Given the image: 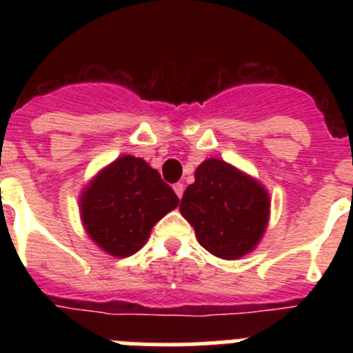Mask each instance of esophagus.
I'll list each match as a JSON object with an SVG mask.
<instances>
[{"instance_id":"1","label":"esophagus","mask_w":353,"mask_h":353,"mask_svg":"<svg viewBox=\"0 0 353 353\" xmlns=\"http://www.w3.org/2000/svg\"><path fill=\"white\" fill-rule=\"evenodd\" d=\"M173 189H174V192H176V196H179V198H182L183 196V189H185V187H183V183H174L173 185Z\"/></svg>"}]
</instances>
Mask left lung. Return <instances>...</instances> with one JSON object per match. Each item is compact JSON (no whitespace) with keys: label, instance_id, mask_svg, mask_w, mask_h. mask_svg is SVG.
Here are the masks:
<instances>
[{"label":"left lung","instance_id":"obj_1","mask_svg":"<svg viewBox=\"0 0 353 353\" xmlns=\"http://www.w3.org/2000/svg\"><path fill=\"white\" fill-rule=\"evenodd\" d=\"M180 212L199 245L223 260H239L256 248L270 215L269 192L235 166L207 159L187 187Z\"/></svg>","mask_w":353,"mask_h":353}]
</instances>
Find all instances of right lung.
Masks as SVG:
<instances>
[{"label":"right lung","instance_id":"right-lung-1","mask_svg":"<svg viewBox=\"0 0 353 353\" xmlns=\"http://www.w3.org/2000/svg\"><path fill=\"white\" fill-rule=\"evenodd\" d=\"M180 199L141 157L123 155L93 176L79 199L81 221L102 251L127 258Z\"/></svg>","mask_w":353,"mask_h":353}]
</instances>
